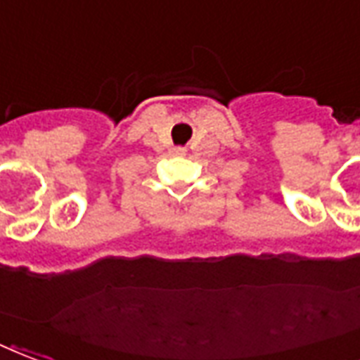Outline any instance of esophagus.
Returning <instances> with one entry per match:
<instances>
[{"label": "esophagus", "mask_w": 360, "mask_h": 360, "mask_svg": "<svg viewBox=\"0 0 360 360\" xmlns=\"http://www.w3.org/2000/svg\"><path fill=\"white\" fill-rule=\"evenodd\" d=\"M174 153H176V155H186V150H184V148H174Z\"/></svg>", "instance_id": "obj_1"}]
</instances>
